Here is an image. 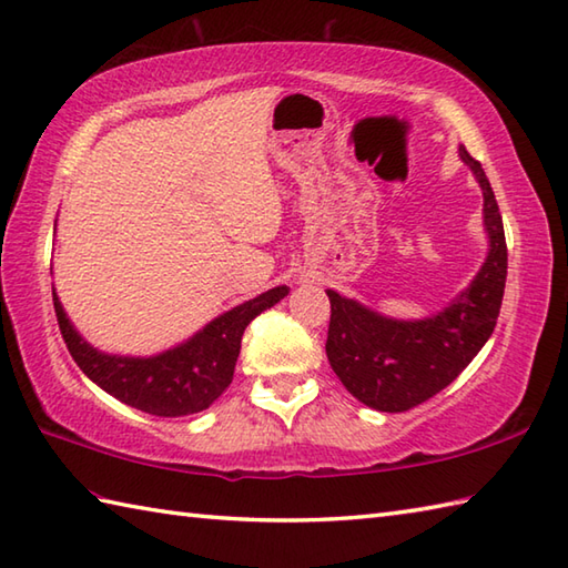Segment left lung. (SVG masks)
<instances>
[{"instance_id":"1","label":"left lung","mask_w":568,"mask_h":568,"mask_svg":"<svg viewBox=\"0 0 568 568\" xmlns=\"http://www.w3.org/2000/svg\"><path fill=\"white\" fill-rule=\"evenodd\" d=\"M460 160L483 189L490 248L483 268L448 307L424 320H396L327 291L332 317L325 349L332 369L354 398L386 414H402L443 392L490 339L503 307L507 281L503 216L483 164L465 148Z\"/></svg>"}]
</instances>
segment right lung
<instances>
[{"mask_svg": "<svg viewBox=\"0 0 568 568\" xmlns=\"http://www.w3.org/2000/svg\"><path fill=\"white\" fill-rule=\"evenodd\" d=\"M287 293H291L287 285L271 287L258 297L231 307L229 313L211 320L194 337L154 357H122V354L95 349L78 335L55 295V287L53 307L65 347L88 379L118 402L140 408L144 414L176 418L199 414L226 392L236 369L243 332L253 317L281 303Z\"/></svg>", "mask_w": 568, "mask_h": 568, "instance_id": "right-lung-1", "label": "right lung"}]
</instances>
